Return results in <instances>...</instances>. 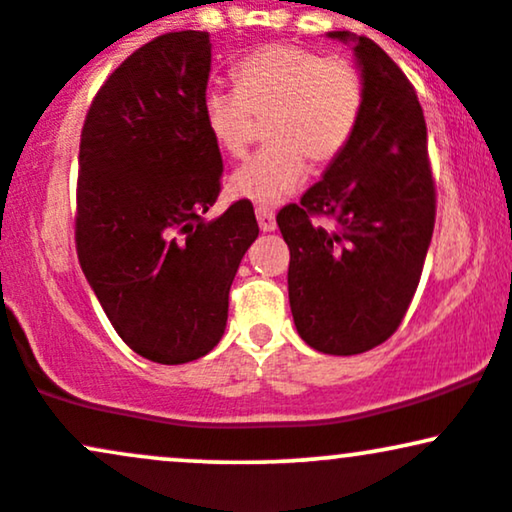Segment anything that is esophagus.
Returning <instances> with one entry per match:
<instances>
[{
    "label": "esophagus",
    "instance_id": "esophagus-1",
    "mask_svg": "<svg viewBox=\"0 0 512 512\" xmlns=\"http://www.w3.org/2000/svg\"><path fill=\"white\" fill-rule=\"evenodd\" d=\"M255 214H257V223H260L262 231H274V228H276V216H274L272 209H269V207H257Z\"/></svg>",
    "mask_w": 512,
    "mask_h": 512
}]
</instances>
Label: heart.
Listing matches in <instances>:
<instances>
[{
	"label": "heart",
	"mask_w": 512,
	"mask_h": 512,
	"mask_svg": "<svg viewBox=\"0 0 512 512\" xmlns=\"http://www.w3.org/2000/svg\"><path fill=\"white\" fill-rule=\"evenodd\" d=\"M236 88H209L202 113L226 156L243 158L267 120L272 144L231 175V192L274 204L308 175V161L327 168L344 154L363 110V79L346 57L274 43L250 52L233 69Z\"/></svg>",
	"instance_id": "1"
}]
</instances>
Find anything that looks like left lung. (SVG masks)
I'll return each instance as SVG.
<instances>
[{
  "label": "left lung",
  "mask_w": 512,
  "mask_h": 512,
  "mask_svg": "<svg viewBox=\"0 0 512 512\" xmlns=\"http://www.w3.org/2000/svg\"><path fill=\"white\" fill-rule=\"evenodd\" d=\"M330 38L356 43L361 120L344 154L276 223L291 252L298 334L322 354L354 356L390 339L407 315L436 226V180L411 81L366 35Z\"/></svg>",
  "instance_id": "left-lung-1"
}]
</instances>
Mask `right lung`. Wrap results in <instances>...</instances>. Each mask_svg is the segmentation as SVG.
Here are the masks:
<instances>
[{
	"label": "right lung",
	"instance_id": "obj_1",
	"mask_svg": "<svg viewBox=\"0 0 512 512\" xmlns=\"http://www.w3.org/2000/svg\"><path fill=\"white\" fill-rule=\"evenodd\" d=\"M209 69V33L158 35L105 79L81 129L79 264L122 342L163 366L219 344L260 233L250 199L202 219L223 170L202 113Z\"/></svg>",
	"mask_w": 512,
	"mask_h": 512
}]
</instances>
